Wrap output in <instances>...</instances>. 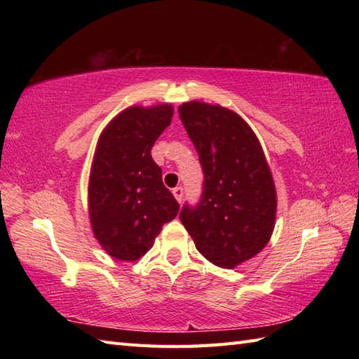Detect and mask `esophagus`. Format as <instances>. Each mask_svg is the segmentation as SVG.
<instances>
[{
    "instance_id": "34e87169",
    "label": "esophagus",
    "mask_w": 359,
    "mask_h": 359,
    "mask_svg": "<svg viewBox=\"0 0 359 359\" xmlns=\"http://www.w3.org/2000/svg\"><path fill=\"white\" fill-rule=\"evenodd\" d=\"M172 194H174L175 199H177V202L182 203V199H184V188H182V187L172 188Z\"/></svg>"
}]
</instances>
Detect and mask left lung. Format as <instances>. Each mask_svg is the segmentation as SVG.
<instances>
[{
	"instance_id": "obj_1",
	"label": "left lung",
	"mask_w": 359,
	"mask_h": 359,
	"mask_svg": "<svg viewBox=\"0 0 359 359\" xmlns=\"http://www.w3.org/2000/svg\"><path fill=\"white\" fill-rule=\"evenodd\" d=\"M179 116L203 171L201 199L184 205L180 220L210 262L234 269L271 238L276 191L270 168L257 137L233 111L188 102Z\"/></svg>"
}]
</instances>
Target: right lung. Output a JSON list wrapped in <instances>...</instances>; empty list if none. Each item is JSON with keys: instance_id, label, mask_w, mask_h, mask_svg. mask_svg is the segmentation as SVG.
<instances>
[{"instance_id": "right-lung-1", "label": "right lung", "mask_w": 359, "mask_h": 359, "mask_svg": "<svg viewBox=\"0 0 359 359\" xmlns=\"http://www.w3.org/2000/svg\"><path fill=\"white\" fill-rule=\"evenodd\" d=\"M171 118L170 104L134 106L120 112L98 140L89 179V216L97 241L120 261H137L147 253L162 226L179 212V202L151 157Z\"/></svg>"}]
</instances>
